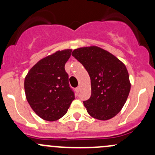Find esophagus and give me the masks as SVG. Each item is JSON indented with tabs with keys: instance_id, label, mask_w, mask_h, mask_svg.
Masks as SVG:
<instances>
[{
	"instance_id": "34e87169",
	"label": "esophagus",
	"mask_w": 155,
	"mask_h": 155,
	"mask_svg": "<svg viewBox=\"0 0 155 155\" xmlns=\"http://www.w3.org/2000/svg\"><path fill=\"white\" fill-rule=\"evenodd\" d=\"M79 91H80V86H79V87H77L76 88V92H79Z\"/></svg>"
}]
</instances>
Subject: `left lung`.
<instances>
[{"mask_svg": "<svg viewBox=\"0 0 155 155\" xmlns=\"http://www.w3.org/2000/svg\"><path fill=\"white\" fill-rule=\"evenodd\" d=\"M72 55L83 65L91 78V95L83 102L87 113L102 121L113 118L124 107L130 91L125 65L97 46L76 48Z\"/></svg>", "mask_w": 155, "mask_h": 155, "instance_id": "left-lung-1", "label": "left lung"}]
</instances>
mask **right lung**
<instances>
[{
    "label": "right lung",
    "mask_w": 155,
    "mask_h": 155,
    "mask_svg": "<svg viewBox=\"0 0 155 155\" xmlns=\"http://www.w3.org/2000/svg\"><path fill=\"white\" fill-rule=\"evenodd\" d=\"M71 52L72 49L57 51L41 59L25 76L26 99L31 109L43 120H58L67 113L75 99L64 68Z\"/></svg>",
    "instance_id": "1"
}]
</instances>
